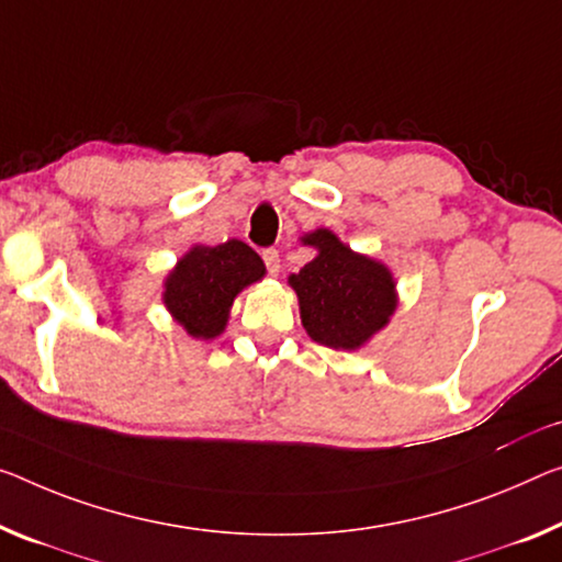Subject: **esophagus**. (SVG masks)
I'll return each instance as SVG.
<instances>
[{"mask_svg":"<svg viewBox=\"0 0 562 562\" xmlns=\"http://www.w3.org/2000/svg\"><path fill=\"white\" fill-rule=\"evenodd\" d=\"M261 256H263V263H266V269H269V273L271 276H279V271H281V256H279V251H276V248H266Z\"/></svg>","mask_w":562,"mask_h":562,"instance_id":"esophagus-1","label":"esophagus"}]
</instances>
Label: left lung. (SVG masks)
<instances>
[{
    "label": "left lung",
    "mask_w": 562,
    "mask_h": 562,
    "mask_svg": "<svg viewBox=\"0 0 562 562\" xmlns=\"http://www.w3.org/2000/svg\"><path fill=\"white\" fill-rule=\"evenodd\" d=\"M301 244L316 248L304 269L289 276L306 334L331 349L364 347L390 324L396 308L392 271L351 251L329 228L306 233Z\"/></svg>",
    "instance_id": "1"
}]
</instances>
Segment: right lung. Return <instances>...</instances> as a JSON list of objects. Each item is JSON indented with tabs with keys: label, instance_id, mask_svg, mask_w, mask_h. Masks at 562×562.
Instances as JSON below:
<instances>
[{
	"label": "right lung",
	"instance_id": "obj_1",
	"mask_svg": "<svg viewBox=\"0 0 562 562\" xmlns=\"http://www.w3.org/2000/svg\"><path fill=\"white\" fill-rule=\"evenodd\" d=\"M263 273L261 256L238 238L193 246L168 273L162 304L195 339H215L226 329L233 299Z\"/></svg>",
	"mask_w": 562,
	"mask_h": 562
}]
</instances>
